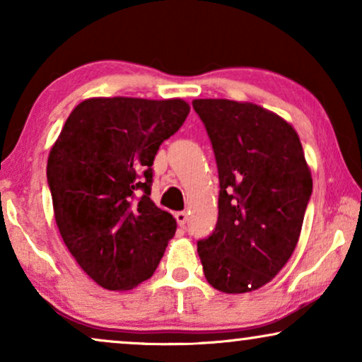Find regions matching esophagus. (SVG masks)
<instances>
[{"label": "esophagus", "mask_w": 362, "mask_h": 362, "mask_svg": "<svg viewBox=\"0 0 362 362\" xmlns=\"http://www.w3.org/2000/svg\"><path fill=\"white\" fill-rule=\"evenodd\" d=\"M175 217H176V221H177V224H180L181 227L186 224L187 222V212H185V211H180V212H176L175 214Z\"/></svg>", "instance_id": "34e87169"}]
</instances>
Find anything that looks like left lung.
I'll use <instances>...</instances> for the list:
<instances>
[{
	"label": "left lung",
	"instance_id": "8db88e82",
	"mask_svg": "<svg viewBox=\"0 0 362 362\" xmlns=\"http://www.w3.org/2000/svg\"><path fill=\"white\" fill-rule=\"evenodd\" d=\"M219 171V217L197 242L206 280L224 293L254 291L298 244L313 180L298 133L250 102L196 98Z\"/></svg>",
	"mask_w": 362,
	"mask_h": 362
}]
</instances>
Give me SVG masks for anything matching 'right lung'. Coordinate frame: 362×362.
I'll return each instance as SVG.
<instances>
[{"label": "right lung", "instance_id": "1", "mask_svg": "<svg viewBox=\"0 0 362 362\" xmlns=\"http://www.w3.org/2000/svg\"><path fill=\"white\" fill-rule=\"evenodd\" d=\"M187 113L181 98H87L51 148L47 182L59 232L103 288L125 291L150 279L175 235V217L150 199L151 166Z\"/></svg>", "mask_w": 362, "mask_h": 362}]
</instances>
